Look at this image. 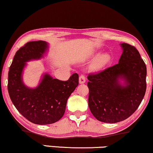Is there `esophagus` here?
<instances>
[{"instance_id":"1","label":"esophagus","mask_w":153,"mask_h":153,"mask_svg":"<svg viewBox=\"0 0 153 153\" xmlns=\"http://www.w3.org/2000/svg\"><path fill=\"white\" fill-rule=\"evenodd\" d=\"M86 81V77L84 74H81L79 76V84H84Z\"/></svg>"}]
</instances>
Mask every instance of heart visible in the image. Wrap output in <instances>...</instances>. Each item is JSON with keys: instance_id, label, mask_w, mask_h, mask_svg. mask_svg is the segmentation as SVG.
<instances>
[{"instance_id": "b5f03b06", "label": "heart", "mask_w": 153, "mask_h": 153, "mask_svg": "<svg viewBox=\"0 0 153 153\" xmlns=\"http://www.w3.org/2000/svg\"><path fill=\"white\" fill-rule=\"evenodd\" d=\"M107 59V56L106 55H102V56H100L99 57L98 59V63L99 64H101V63L104 62Z\"/></svg>"}]
</instances>
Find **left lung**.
Returning a JSON list of instances; mask_svg holds the SVG:
<instances>
[{
  "label": "left lung",
  "mask_w": 153,
  "mask_h": 153,
  "mask_svg": "<svg viewBox=\"0 0 153 153\" xmlns=\"http://www.w3.org/2000/svg\"><path fill=\"white\" fill-rule=\"evenodd\" d=\"M118 64L88 75V106L97 120L105 123L124 121L137 110L146 91L147 69L137 49L122 43ZM120 80L124 81L122 85Z\"/></svg>",
  "instance_id": "8db88e82"
}]
</instances>
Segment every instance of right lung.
<instances>
[{
  "instance_id": "right-lung-1",
  "label": "right lung",
  "mask_w": 153,
  "mask_h": 153,
  "mask_svg": "<svg viewBox=\"0 0 153 153\" xmlns=\"http://www.w3.org/2000/svg\"><path fill=\"white\" fill-rule=\"evenodd\" d=\"M48 47L43 41L27 43L16 52L8 72L7 90L12 102L24 117L36 124H51L60 120L67 99L79 84L76 73L65 81L45 74L35 88L24 84L22 76L26 62L41 58Z\"/></svg>"
}]
</instances>
